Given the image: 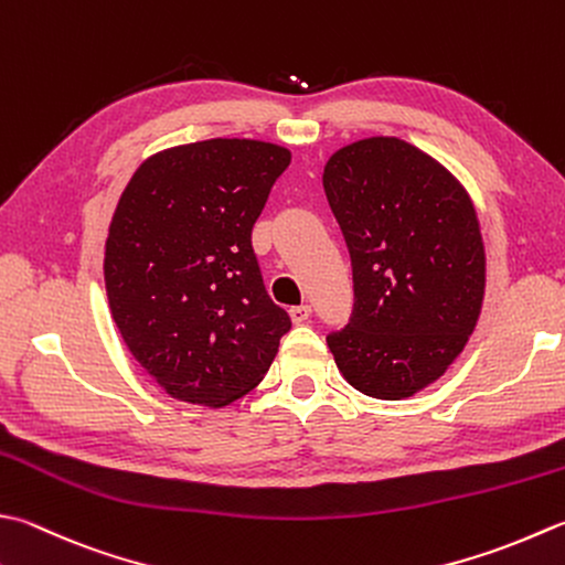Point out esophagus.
I'll use <instances>...</instances> for the list:
<instances>
[{
    "mask_svg": "<svg viewBox=\"0 0 565 565\" xmlns=\"http://www.w3.org/2000/svg\"><path fill=\"white\" fill-rule=\"evenodd\" d=\"M289 316L294 323H306V320L311 318V306H294L289 308Z\"/></svg>",
    "mask_w": 565,
    "mask_h": 565,
    "instance_id": "1",
    "label": "esophagus"
}]
</instances>
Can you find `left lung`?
Segmentation results:
<instances>
[{
	"mask_svg": "<svg viewBox=\"0 0 565 565\" xmlns=\"http://www.w3.org/2000/svg\"><path fill=\"white\" fill-rule=\"evenodd\" d=\"M348 242L355 308L328 335L342 377L372 399L399 402L444 377L482 311L484 242L456 175L396 137L338 149L323 169Z\"/></svg>",
	"mask_w": 565,
	"mask_h": 565,
	"instance_id": "1",
	"label": "left lung"
}]
</instances>
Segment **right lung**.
I'll return each mask as SVG.
<instances>
[{"label": "right lung", "instance_id": "obj_1", "mask_svg": "<svg viewBox=\"0 0 565 565\" xmlns=\"http://www.w3.org/2000/svg\"><path fill=\"white\" fill-rule=\"evenodd\" d=\"M291 151L205 139L151 153L119 195L105 289L119 335L179 402L220 408L257 386L291 320L264 291L252 227Z\"/></svg>", "mask_w": 565, "mask_h": 565}]
</instances>
